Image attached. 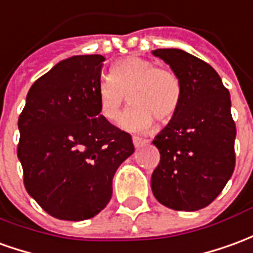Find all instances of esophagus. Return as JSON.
Listing matches in <instances>:
<instances>
[{"instance_id": "1", "label": "esophagus", "mask_w": 253, "mask_h": 253, "mask_svg": "<svg viewBox=\"0 0 253 253\" xmlns=\"http://www.w3.org/2000/svg\"><path fill=\"white\" fill-rule=\"evenodd\" d=\"M148 142H149L148 139L138 138V137H134V138H132V144H134V146H135V148H139V146H142V145L148 144Z\"/></svg>"}]
</instances>
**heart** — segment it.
<instances>
[{
  "instance_id": "1",
  "label": "heart",
  "mask_w": 253,
  "mask_h": 253,
  "mask_svg": "<svg viewBox=\"0 0 253 253\" xmlns=\"http://www.w3.org/2000/svg\"><path fill=\"white\" fill-rule=\"evenodd\" d=\"M126 96L131 105L121 126L127 131H148L155 118L169 122L175 116L182 101L181 79L174 71L157 68L148 60L125 57L112 64L109 77L98 84V108L105 121H119Z\"/></svg>"
}]
</instances>
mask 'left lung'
I'll return each instance as SVG.
<instances>
[{"label":"left lung","mask_w":253,"mask_h":253,"mask_svg":"<svg viewBox=\"0 0 253 253\" xmlns=\"http://www.w3.org/2000/svg\"><path fill=\"white\" fill-rule=\"evenodd\" d=\"M182 84L175 116L152 144L160 163L151 186L159 203L175 211H197L223 190L236 166V125L230 94L218 72L206 61L181 49H156Z\"/></svg>","instance_id":"8db88e82"}]
</instances>
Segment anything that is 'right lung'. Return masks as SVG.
Segmentation results:
<instances>
[{"label":"right lung","mask_w":253,"mask_h":253,"mask_svg":"<svg viewBox=\"0 0 253 253\" xmlns=\"http://www.w3.org/2000/svg\"><path fill=\"white\" fill-rule=\"evenodd\" d=\"M101 54L72 56L37 79L19 116L17 157L28 194L61 220L96 216L112 197L130 134L100 115Z\"/></svg>","instance_id":"add662e5"}]
</instances>
